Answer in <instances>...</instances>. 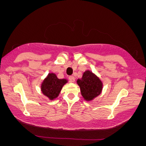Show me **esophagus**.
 Segmentation results:
<instances>
[{"label":"esophagus","mask_w":146,"mask_h":146,"mask_svg":"<svg viewBox=\"0 0 146 146\" xmlns=\"http://www.w3.org/2000/svg\"><path fill=\"white\" fill-rule=\"evenodd\" d=\"M68 79L70 82H74L75 81V78L73 76H70L68 77Z\"/></svg>","instance_id":"obj_1"}]
</instances>
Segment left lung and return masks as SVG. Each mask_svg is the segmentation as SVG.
I'll list each match as a JSON object with an SVG mask.
<instances>
[{
	"label": "left lung",
	"mask_w": 146,
	"mask_h": 146,
	"mask_svg": "<svg viewBox=\"0 0 146 146\" xmlns=\"http://www.w3.org/2000/svg\"><path fill=\"white\" fill-rule=\"evenodd\" d=\"M84 98L90 101L100 94L102 90V82L92 72L87 70L83 74L82 79L77 80Z\"/></svg>",
	"instance_id": "8db88e82"
}]
</instances>
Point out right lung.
I'll use <instances>...</instances> for the list:
<instances>
[{
    "instance_id": "obj_1",
    "label": "right lung",
    "mask_w": 146,
    "mask_h": 146,
    "mask_svg": "<svg viewBox=\"0 0 146 146\" xmlns=\"http://www.w3.org/2000/svg\"><path fill=\"white\" fill-rule=\"evenodd\" d=\"M67 82L66 79H58L54 73H50L44 79L41 86L43 94L52 100L58 96L63 86Z\"/></svg>"
}]
</instances>
